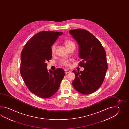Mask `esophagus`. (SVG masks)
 I'll return each instance as SVG.
<instances>
[{
  "mask_svg": "<svg viewBox=\"0 0 129 129\" xmlns=\"http://www.w3.org/2000/svg\"><path fill=\"white\" fill-rule=\"evenodd\" d=\"M70 72H71V71H69L68 70H65V73L66 74H68V73H69Z\"/></svg>",
  "mask_w": 129,
  "mask_h": 129,
  "instance_id": "1",
  "label": "esophagus"
}]
</instances>
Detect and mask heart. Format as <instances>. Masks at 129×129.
<instances>
[{"mask_svg": "<svg viewBox=\"0 0 129 129\" xmlns=\"http://www.w3.org/2000/svg\"><path fill=\"white\" fill-rule=\"evenodd\" d=\"M64 45L67 49H68L72 45H75L74 42L70 40H67L64 41ZM56 49V45L55 44L52 45V46L51 47V53L52 54H54L55 53ZM60 64L61 66H63L69 67L71 64V60H62L60 62Z\"/></svg>", "mask_w": 129, "mask_h": 129, "instance_id": "heart-1", "label": "heart"}]
</instances>
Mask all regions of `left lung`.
<instances>
[{"mask_svg":"<svg viewBox=\"0 0 129 129\" xmlns=\"http://www.w3.org/2000/svg\"><path fill=\"white\" fill-rule=\"evenodd\" d=\"M79 45V66L83 71H73L74 88L80 93H93L102 85L107 70L106 54L99 40L87 30L77 29L69 31Z\"/></svg>","mask_w":129,"mask_h":129,"instance_id":"8db88e82","label":"left lung"}]
</instances>
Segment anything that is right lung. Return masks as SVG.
Segmentation results:
<instances>
[{
  "mask_svg": "<svg viewBox=\"0 0 129 129\" xmlns=\"http://www.w3.org/2000/svg\"><path fill=\"white\" fill-rule=\"evenodd\" d=\"M63 32L42 31L28 40L22 50L20 73L28 89L34 94L47 98L55 94L65 73L59 68L47 71L52 58L51 47Z\"/></svg>",
  "mask_w": 129,
  "mask_h": 129,
  "instance_id": "obj_1",
  "label": "right lung"
}]
</instances>
